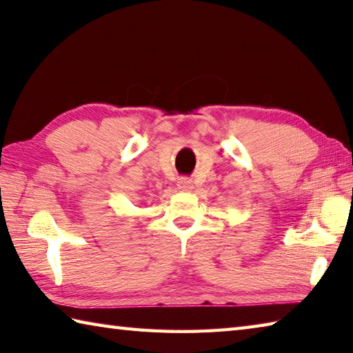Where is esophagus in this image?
I'll return each mask as SVG.
<instances>
[{
    "label": "esophagus",
    "instance_id": "esophagus-1",
    "mask_svg": "<svg viewBox=\"0 0 353 353\" xmlns=\"http://www.w3.org/2000/svg\"><path fill=\"white\" fill-rule=\"evenodd\" d=\"M177 188L181 191H191L192 190V181H190V179H186V177L179 179Z\"/></svg>",
    "mask_w": 353,
    "mask_h": 353
}]
</instances>
